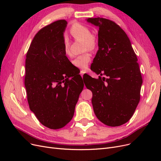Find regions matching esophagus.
<instances>
[{"mask_svg": "<svg viewBox=\"0 0 161 161\" xmlns=\"http://www.w3.org/2000/svg\"><path fill=\"white\" fill-rule=\"evenodd\" d=\"M85 73V72L84 71V70H80V76H82V77H83V75H84V74Z\"/></svg>", "mask_w": 161, "mask_h": 161, "instance_id": "34e87169", "label": "esophagus"}]
</instances>
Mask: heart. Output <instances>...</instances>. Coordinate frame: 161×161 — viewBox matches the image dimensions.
Instances as JSON below:
<instances>
[{
    "label": "heart",
    "mask_w": 161,
    "mask_h": 161,
    "mask_svg": "<svg viewBox=\"0 0 161 161\" xmlns=\"http://www.w3.org/2000/svg\"><path fill=\"white\" fill-rule=\"evenodd\" d=\"M70 33L72 36L76 40H82L84 42V50H93L95 46V42L93 37H92V33L88 28L82 25H75L72 26L70 30ZM64 44V52L66 54L70 53V42L66 37H64L63 41ZM91 60V57L89 54L85 53L76 56L72 60V64L76 67L79 69H85L87 68L89 63Z\"/></svg>",
    "instance_id": "heart-1"
}]
</instances>
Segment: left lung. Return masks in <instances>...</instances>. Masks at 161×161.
<instances>
[{
	"mask_svg": "<svg viewBox=\"0 0 161 161\" xmlns=\"http://www.w3.org/2000/svg\"><path fill=\"white\" fill-rule=\"evenodd\" d=\"M86 21L99 27V50L91 69L103 76L95 79L89 76L85 83L93 91L94 113L107 125H123L133 115L140 101L142 79L137 56L127 34L115 22L100 17Z\"/></svg>",
	"mask_w": 161,
	"mask_h": 161,
	"instance_id": "1",
	"label": "left lung"
}]
</instances>
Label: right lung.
I'll return each mask as SVG.
<instances>
[{"instance_id":"1","label":"right lung","mask_w":161,"mask_h":161,"mask_svg":"<svg viewBox=\"0 0 161 161\" xmlns=\"http://www.w3.org/2000/svg\"><path fill=\"white\" fill-rule=\"evenodd\" d=\"M66 26V20H58L41 29L26 55L25 86L29 106L40 122L52 130L63 128L72 119L84 87L79 75L73 77L64 52Z\"/></svg>"}]
</instances>
